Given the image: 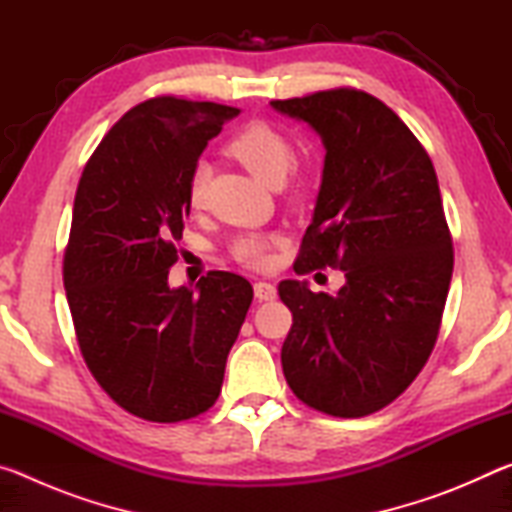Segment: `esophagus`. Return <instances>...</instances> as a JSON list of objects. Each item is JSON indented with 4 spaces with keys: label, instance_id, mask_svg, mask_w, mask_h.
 I'll use <instances>...</instances> for the list:
<instances>
[{
    "label": "esophagus",
    "instance_id": "obj_1",
    "mask_svg": "<svg viewBox=\"0 0 512 512\" xmlns=\"http://www.w3.org/2000/svg\"><path fill=\"white\" fill-rule=\"evenodd\" d=\"M275 296H277V289L273 287L271 282H255V298L259 302L275 300Z\"/></svg>",
    "mask_w": 512,
    "mask_h": 512
}]
</instances>
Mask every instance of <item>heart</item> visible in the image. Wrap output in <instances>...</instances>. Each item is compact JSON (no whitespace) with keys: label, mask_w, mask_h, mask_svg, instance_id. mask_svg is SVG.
<instances>
[{"label":"heart","mask_w":512,"mask_h":512,"mask_svg":"<svg viewBox=\"0 0 512 512\" xmlns=\"http://www.w3.org/2000/svg\"><path fill=\"white\" fill-rule=\"evenodd\" d=\"M225 151L244 164L257 180H262L266 185L282 183L293 160V146L289 137L282 131H277L275 126L266 124V121H250V124L241 126L239 131L230 137ZM205 187L207 167L205 164H196L187 180L189 207H194V210L203 207ZM277 244H280V237L277 235L250 232V235H241L235 239V244H232V257L248 268H266L271 264L273 248Z\"/></svg>","instance_id":"1"}]
</instances>
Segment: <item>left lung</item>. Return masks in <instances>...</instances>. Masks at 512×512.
Wrapping results in <instances>:
<instances>
[{"label": "left lung", "instance_id": "8db88e82", "mask_svg": "<svg viewBox=\"0 0 512 512\" xmlns=\"http://www.w3.org/2000/svg\"><path fill=\"white\" fill-rule=\"evenodd\" d=\"M325 146L314 219L298 275L341 268L339 293L280 282L293 325L282 370L298 400L336 418L391 404L436 345L454 248L436 169L395 112L354 88L271 101Z\"/></svg>", "mask_w": 512, "mask_h": 512}]
</instances>
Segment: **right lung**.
<instances>
[{
  "instance_id": "obj_1",
  "label": "right lung",
  "mask_w": 512,
  "mask_h": 512,
  "mask_svg": "<svg viewBox=\"0 0 512 512\" xmlns=\"http://www.w3.org/2000/svg\"><path fill=\"white\" fill-rule=\"evenodd\" d=\"M239 108L155 97L126 112L83 169L63 282L94 379L121 409L151 422L205 413L253 287L210 271L169 287L189 216L187 180L207 142Z\"/></svg>"
}]
</instances>
